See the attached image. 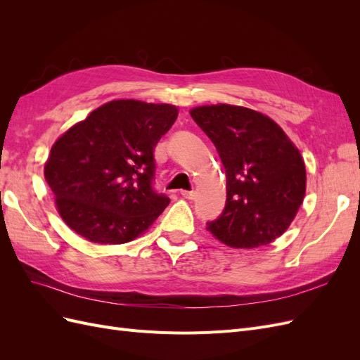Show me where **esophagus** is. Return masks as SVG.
Returning <instances> with one entry per match:
<instances>
[{"instance_id": "34e87169", "label": "esophagus", "mask_w": 360, "mask_h": 360, "mask_svg": "<svg viewBox=\"0 0 360 360\" xmlns=\"http://www.w3.org/2000/svg\"><path fill=\"white\" fill-rule=\"evenodd\" d=\"M181 197L186 198V200H195V197H197V193H195V191H181Z\"/></svg>"}]
</instances>
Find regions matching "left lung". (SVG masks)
Returning a JSON list of instances; mask_svg holds the SVG:
<instances>
[{
	"mask_svg": "<svg viewBox=\"0 0 360 360\" xmlns=\"http://www.w3.org/2000/svg\"><path fill=\"white\" fill-rule=\"evenodd\" d=\"M191 117L210 138L226 176L222 213L207 230L231 248L269 245L290 226L307 189L304 162L274 120L243 106H198Z\"/></svg>",
	"mask_w": 360,
	"mask_h": 360,
	"instance_id": "8db88e82",
	"label": "left lung"
}]
</instances>
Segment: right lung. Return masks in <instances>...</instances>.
I'll return each instance as SVG.
<instances>
[{
	"label": "right lung",
	"instance_id": "right-lung-1",
	"mask_svg": "<svg viewBox=\"0 0 360 360\" xmlns=\"http://www.w3.org/2000/svg\"><path fill=\"white\" fill-rule=\"evenodd\" d=\"M177 115L167 103L112 101L58 138L45 179L75 233L93 243L120 245L158 219L169 198L153 188V151Z\"/></svg>",
	"mask_w": 360,
	"mask_h": 360
}]
</instances>
